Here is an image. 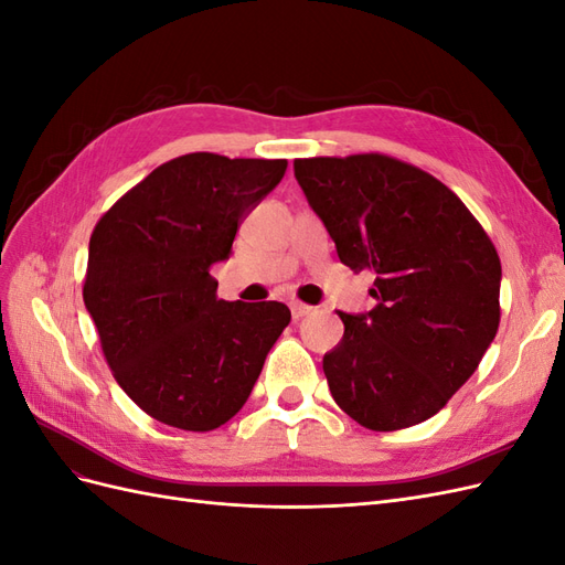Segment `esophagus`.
<instances>
[{
	"instance_id": "34e87169",
	"label": "esophagus",
	"mask_w": 565,
	"mask_h": 565,
	"mask_svg": "<svg viewBox=\"0 0 565 565\" xmlns=\"http://www.w3.org/2000/svg\"><path fill=\"white\" fill-rule=\"evenodd\" d=\"M289 309H292L295 320L306 318V316H311V313H313V306H309V303H301V301H289Z\"/></svg>"
}]
</instances>
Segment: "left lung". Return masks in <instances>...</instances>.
<instances>
[{"instance_id": "1", "label": "left lung", "mask_w": 565, "mask_h": 565, "mask_svg": "<svg viewBox=\"0 0 565 565\" xmlns=\"http://www.w3.org/2000/svg\"><path fill=\"white\" fill-rule=\"evenodd\" d=\"M295 177L339 262L377 276L372 311H337L344 337L322 358L332 398L372 431L434 417L498 334V249L446 183L396 158L295 160Z\"/></svg>"}]
</instances>
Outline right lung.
Returning a JSON list of instances; mask_svg holds the SVG:
<instances>
[{
  "label": "right lung",
  "mask_w": 565,
  "mask_h": 565,
  "mask_svg": "<svg viewBox=\"0 0 565 565\" xmlns=\"http://www.w3.org/2000/svg\"><path fill=\"white\" fill-rule=\"evenodd\" d=\"M287 160L188 152L119 198L89 241L84 306L113 377L146 415L212 431L241 413L289 324L280 301L216 299L210 268Z\"/></svg>",
  "instance_id": "add662e5"
}]
</instances>
